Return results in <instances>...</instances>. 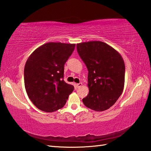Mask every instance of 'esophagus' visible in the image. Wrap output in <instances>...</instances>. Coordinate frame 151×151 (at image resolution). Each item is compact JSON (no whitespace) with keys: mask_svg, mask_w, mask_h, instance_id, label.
I'll use <instances>...</instances> for the list:
<instances>
[{"mask_svg":"<svg viewBox=\"0 0 151 151\" xmlns=\"http://www.w3.org/2000/svg\"><path fill=\"white\" fill-rule=\"evenodd\" d=\"M82 85H83V84H82L81 83H78V84H76V86H77V88H80V87H81Z\"/></svg>","mask_w":151,"mask_h":151,"instance_id":"34e87169","label":"esophagus"}]
</instances>
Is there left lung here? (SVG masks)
<instances>
[{"label": "left lung", "mask_w": 151, "mask_h": 151, "mask_svg": "<svg viewBox=\"0 0 151 151\" xmlns=\"http://www.w3.org/2000/svg\"><path fill=\"white\" fill-rule=\"evenodd\" d=\"M77 50L88 70V94L84 105L98 112L109 109L122 95L125 66L119 53L101 41L77 44Z\"/></svg>", "instance_id": "8db88e82"}]
</instances>
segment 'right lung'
Returning a JSON list of instances; mask_svg holds the SVG:
<instances>
[{
	"instance_id": "add662e5",
	"label": "right lung",
	"mask_w": 151,
	"mask_h": 151,
	"mask_svg": "<svg viewBox=\"0 0 151 151\" xmlns=\"http://www.w3.org/2000/svg\"><path fill=\"white\" fill-rule=\"evenodd\" d=\"M76 44L50 42L29 56L24 70L28 98L39 110L52 112L63 108L74 87L64 79V65Z\"/></svg>"
}]
</instances>
